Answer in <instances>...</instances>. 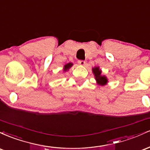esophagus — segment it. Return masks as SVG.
Returning <instances> with one entry per match:
<instances>
[{
    "label": "esophagus",
    "mask_w": 150,
    "mask_h": 150,
    "mask_svg": "<svg viewBox=\"0 0 150 150\" xmlns=\"http://www.w3.org/2000/svg\"><path fill=\"white\" fill-rule=\"evenodd\" d=\"M78 63L80 65H85L86 64V62L85 61H81V60H80V61H78Z\"/></svg>",
    "instance_id": "1"
}]
</instances>
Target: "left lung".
<instances>
[{"instance_id": "obj_1", "label": "left lung", "mask_w": 150, "mask_h": 150, "mask_svg": "<svg viewBox=\"0 0 150 150\" xmlns=\"http://www.w3.org/2000/svg\"><path fill=\"white\" fill-rule=\"evenodd\" d=\"M92 73L94 75V78L97 81L98 85L104 86L108 83V79L106 76L101 75V70L99 66H95L92 68Z\"/></svg>"}]
</instances>
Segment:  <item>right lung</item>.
Listing matches in <instances>:
<instances>
[{"label":"right lung","instance_id":"1","mask_svg":"<svg viewBox=\"0 0 150 150\" xmlns=\"http://www.w3.org/2000/svg\"><path fill=\"white\" fill-rule=\"evenodd\" d=\"M73 65V63H67V64H65L64 66H63V73H65V72L68 71L70 68H71Z\"/></svg>","mask_w":150,"mask_h":150}]
</instances>
